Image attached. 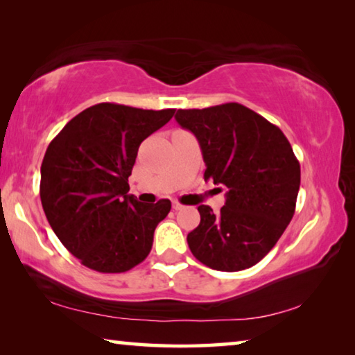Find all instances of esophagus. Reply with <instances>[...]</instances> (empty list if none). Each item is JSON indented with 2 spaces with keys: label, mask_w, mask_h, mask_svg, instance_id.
I'll return each instance as SVG.
<instances>
[{
  "label": "esophagus",
  "mask_w": 355,
  "mask_h": 355,
  "mask_svg": "<svg viewBox=\"0 0 355 355\" xmlns=\"http://www.w3.org/2000/svg\"><path fill=\"white\" fill-rule=\"evenodd\" d=\"M172 208L175 209V211H178V209H183V205H182V203H178V202H172Z\"/></svg>",
  "instance_id": "34e87169"
}]
</instances>
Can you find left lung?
<instances>
[{"instance_id":"1","label":"left lung","mask_w":355,"mask_h":355,"mask_svg":"<svg viewBox=\"0 0 355 355\" xmlns=\"http://www.w3.org/2000/svg\"><path fill=\"white\" fill-rule=\"evenodd\" d=\"M175 120L197 137L203 178L225 186L218 214L200 205V224L188 235L197 260L216 271L254 266L293 219L300 166L290 142L260 114L239 103L178 110Z\"/></svg>"}]
</instances>
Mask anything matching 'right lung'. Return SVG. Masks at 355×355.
I'll return each instance as SVG.
<instances>
[{
    "label": "right lung",
    "instance_id": "1",
    "mask_svg": "<svg viewBox=\"0 0 355 355\" xmlns=\"http://www.w3.org/2000/svg\"><path fill=\"white\" fill-rule=\"evenodd\" d=\"M175 110L98 103L78 114L48 146L40 167V200L71 255L98 272H125L147 258L171 200L152 205L128 194L141 142Z\"/></svg>",
    "mask_w": 355,
    "mask_h": 355
}]
</instances>
